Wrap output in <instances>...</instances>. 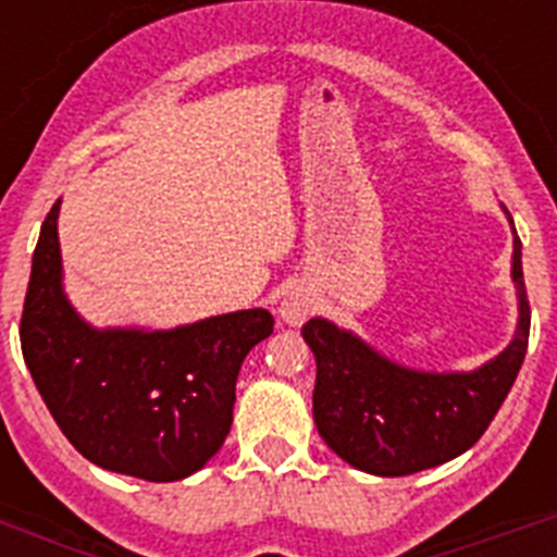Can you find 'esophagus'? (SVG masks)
<instances>
[{
	"instance_id": "obj_1",
	"label": "esophagus",
	"mask_w": 557,
	"mask_h": 557,
	"mask_svg": "<svg viewBox=\"0 0 557 557\" xmlns=\"http://www.w3.org/2000/svg\"><path fill=\"white\" fill-rule=\"evenodd\" d=\"M312 312H314V298L312 293L304 287L289 289V293L282 298V307H278L282 321L289 323V326H301Z\"/></svg>"
}]
</instances>
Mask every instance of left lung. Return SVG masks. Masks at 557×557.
Returning <instances> with one entry per match:
<instances>
[{"label":"left lung","mask_w":557,"mask_h":557,"mask_svg":"<svg viewBox=\"0 0 557 557\" xmlns=\"http://www.w3.org/2000/svg\"><path fill=\"white\" fill-rule=\"evenodd\" d=\"M505 214L513 225L508 209ZM510 275L519 298L513 339L469 373L412 371L326 318L304 323L301 334L318 362L312 416L329 449L376 476L416 474L471 449L499 412L528 354L530 304L516 228Z\"/></svg>","instance_id":"1"}]
</instances>
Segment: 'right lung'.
I'll use <instances>...</instances> for the list:
<instances>
[{
  "label": "right lung",
  "instance_id": "add662e5",
  "mask_svg": "<svg viewBox=\"0 0 557 557\" xmlns=\"http://www.w3.org/2000/svg\"><path fill=\"white\" fill-rule=\"evenodd\" d=\"M58 211L41 225L22 312V354L55 424L86 460L175 482L218 455L234 421L236 376L273 334L268 309L175 329H95L63 293Z\"/></svg>",
  "mask_w": 557,
  "mask_h": 557
}]
</instances>
